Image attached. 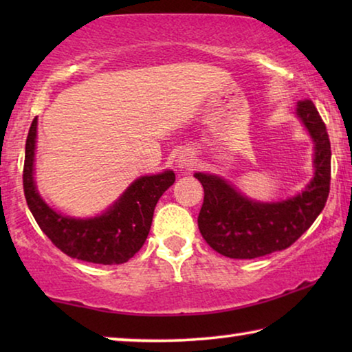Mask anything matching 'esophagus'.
I'll return each mask as SVG.
<instances>
[{"label": "esophagus", "mask_w": 352, "mask_h": 352, "mask_svg": "<svg viewBox=\"0 0 352 352\" xmlns=\"http://www.w3.org/2000/svg\"><path fill=\"white\" fill-rule=\"evenodd\" d=\"M194 160H195L194 153L189 152V151H182L179 155H177L176 163H177V166L181 168V170H187V168H190L192 165H194Z\"/></svg>", "instance_id": "obj_1"}]
</instances>
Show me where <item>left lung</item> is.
I'll use <instances>...</instances> for the list:
<instances>
[{"mask_svg":"<svg viewBox=\"0 0 352 352\" xmlns=\"http://www.w3.org/2000/svg\"><path fill=\"white\" fill-rule=\"evenodd\" d=\"M298 117L314 141V177L306 189L282 201L250 200L216 175L195 173L205 190L199 229L214 252L234 259H253L280 252L311 228L330 192V139L312 100L298 102Z\"/></svg>","mask_w":352,"mask_h":352,"instance_id":"8db88e82","label":"left lung"}]
</instances>
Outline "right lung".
Listing matches in <instances>:
<instances>
[{
  "label": "right lung",
  "mask_w": 352,
  "mask_h": 352,
  "mask_svg": "<svg viewBox=\"0 0 352 352\" xmlns=\"http://www.w3.org/2000/svg\"><path fill=\"white\" fill-rule=\"evenodd\" d=\"M36 118L32 122L25 142L23 194L33 218L47 239L70 258L94 264H123L146 242L153 210L176 176L171 170L160 175L141 176L100 216L76 219L57 213L38 194L33 179L36 146Z\"/></svg>",
  "instance_id": "add662e5"
}]
</instances>
